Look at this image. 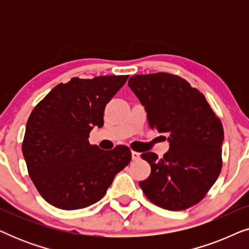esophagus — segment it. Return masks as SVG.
<instances>
[{
  "mask_svg": "<svg viewBox=\"0 0 249 249\" xmlns=\"http://www.w3.org/2000/svg\"><path fill=\"white\" fill-rule=\"evenodd\" d=\"M131 156H132V160H134V161H137V160L141 159V153L132 151L131 152Z\"/></svg>",
  "mask_w": 249,
  "mask_h": 249,
  "instance_id": "1",
  "label": "esophagus"
}]
</instances>
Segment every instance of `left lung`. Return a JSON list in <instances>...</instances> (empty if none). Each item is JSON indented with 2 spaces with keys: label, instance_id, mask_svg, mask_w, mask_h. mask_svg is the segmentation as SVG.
<instances>
[{
  "label": "left lung",
  "instance_id": "obj_1",
  "mask_svg": "<svg viewBox=\"0 0 249 249\" xmlns=\"http://www.w3.org/2000/svg\"><path fill=\"white\" fill-rule=\"evenodd\" d=\"M128 86L145 107L149 127L168 135L170 145L163 159L142 153L152 171L139 186L162 209L181 211L195 205L222 168L220 119L198 89L175 74H137L130 77Z\"/></svg>",
  "mask_w": 249,
  "mask_h": 249
}]
</instances>
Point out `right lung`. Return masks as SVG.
<instances>
[{
  "label": "right lung",
  "instance_id": "1",
  "mask_svg": "<svg viewBox=\"0 0 249 249\" xmlns=\"http://www.w3.org/2000/svg\"><path fill=\"white\" fill-rule=\"evenodd\" d=\"M128 77L72 78L54 87L33 110L22 154L34 185L51 205L62 210L93 205L129 164L127 146L103 151L88 141L91 129L103 127L105 105Z\"/></svg>",
  "mask_w": 249,
  "mask_h": 249
}]
</instances>
